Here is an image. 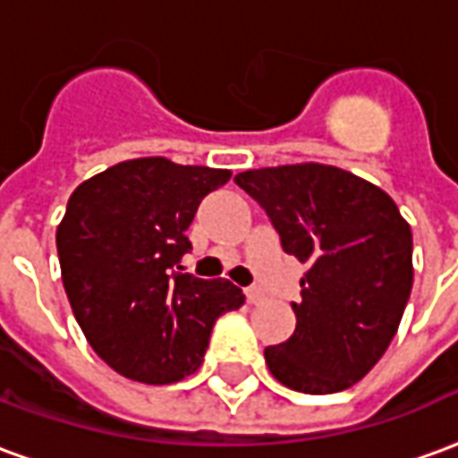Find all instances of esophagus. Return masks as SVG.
<instances>
[{
  "mask_svg": "<svg viewBox=\"0 0 458 458\" xmlns=\"http://www.w3.org/2000/svg\"><path fill=\"white\" fill-rule=\"evenodd\" d=\"M245 297H248L250 304H259V301H265V292L259 287H248L245 289Z\"/></svg>",
  "mask_w": 458,
  "mask_h": 458,
  "instance_id": "1",
  "label": "esophagus"
}]
</instances>
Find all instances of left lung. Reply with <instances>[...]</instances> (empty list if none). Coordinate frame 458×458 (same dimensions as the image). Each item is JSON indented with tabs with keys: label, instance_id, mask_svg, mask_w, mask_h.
<instances>
[{
	"label": "left lung",
	"instance_id": "1",
	"mask_svg": "<svg viewBox=\"0 0 458 458\" xmlns=\"http://www.w3.org/2000/svg\"><path fill=\"white\" fill-rule=\"evenodd\" d=\"M235 183L267 213L282 250L307 265L294 334L265 348L269 373L307 394L351 387L400 327L412 230L385 191L327 164L250 169Z\"/></svg>",
	"mask_w": 458,
	"mask_h": 458
}]
</instances>
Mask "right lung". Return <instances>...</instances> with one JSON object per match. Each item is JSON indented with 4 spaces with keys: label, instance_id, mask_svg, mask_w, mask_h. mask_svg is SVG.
I'll use <instances>...</instances> for the list:
<instances>
[{
    "label": "right lung",
    "instance_id": "right-lung-1",
    "mask_svg": "<svg viewBox=\"0 0 458 458\" xmlns=\"http://www.w3.org/2000/svg\"><path fill=\"white\" fill-rule=\"evenodd\" d=\"M228 179L147 157L114 164L68 199L55 233L65 294L88 344L124 377L169 385L196 373L218 317L245 304L228 279L181 267L200 200Z\"/></svg>",
    "mask_w": 458,
    "mask_h": 458
}]
</instances>
